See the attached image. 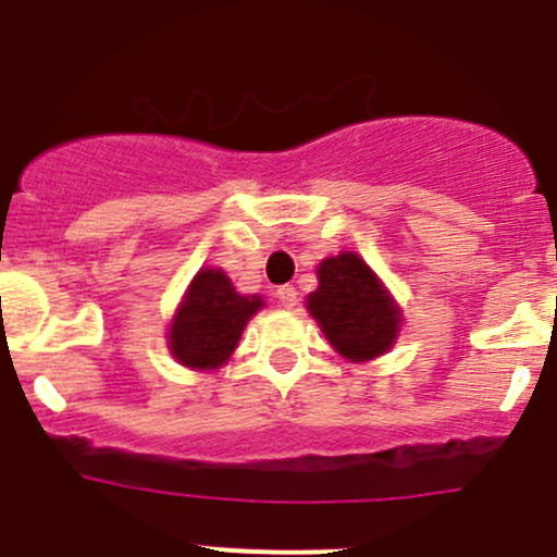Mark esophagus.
<instances>
[{"mask_svg":"<svg viewBox=\"0 0 557 557\" xmlns=\"http://www.w3.org/2000/svg\"><path fill=\"white\" fill-rule=\"evenodd\" d=\"M276 297H278V302L284 308H295L297 306V289H295V286H289V284L278 286Z\"/></svg>","mask_w":557,"mask_h":557,"instance_id":"1","label":"esophagus"}]
</instances>
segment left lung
<instances>
[{"label":"left lung","mask_w":557,"mask_h":557,"mask_svg":"<svg viewBox=\"0 0 557 557\" xmlns=\"http://www.w3.org/2000/svg\"><path fill=\"white\" fill-rule=\"evenodd\" d=\"M319 286L306 306L341 357L366 362L384 355L400 330V308L376 273L351 251L319 262Z\"/></svg>","instance_id":"obj_1"}]
</instances>
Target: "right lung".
<instances>
[{
  "instance_id": "1",
  "label": "right lung",
  "mask_w": 557,
  "mask_h": 557,
  "mask_svg": "<svg viewBox=\"0 0 557 557\" xmlns=\"http://www.w3.org/2000/svg\"><path fill=\"white\" fill-rule=\"evenodd\" d=\"M265 306L260 295H240L219 268L191 278L168 333L170 355L195 371L224 366L238 346L246 322Z\"/></svg>"
}]
</instances>
